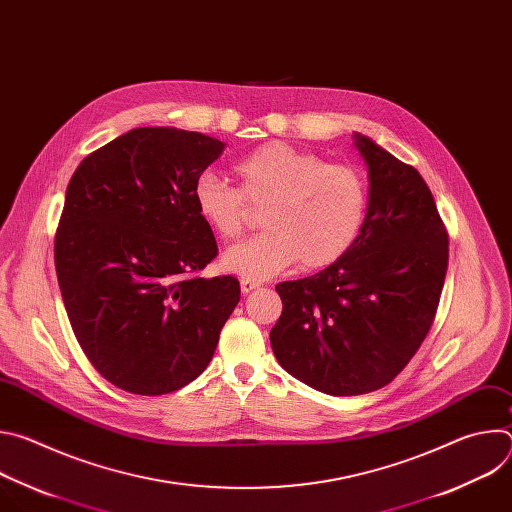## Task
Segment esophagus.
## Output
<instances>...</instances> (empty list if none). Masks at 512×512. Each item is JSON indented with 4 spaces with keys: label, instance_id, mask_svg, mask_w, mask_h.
Returning <instances> with one entry per match:
<instances>
[{
    "label": "esophagus",
    "instance_id": "34e87169",
    "mask_svg": "<svg viewBox=\"0 0 512 512\" xmlns=\"http://www.w3.org/2000/svg\"><path fill=\"white\" fill-rule=\"evenodd\" d=\"M259 287H261L259 281H253V279H247V277L241 279V291H243V294H251L253 289H259Z\"/></svg>",
    "mask_w": 512,
    "mask_h": 512
}]
</instances>
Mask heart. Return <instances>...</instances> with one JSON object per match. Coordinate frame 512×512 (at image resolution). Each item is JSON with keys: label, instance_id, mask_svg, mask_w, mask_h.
<instances>
[{"label": "heart", "instance_id": "1", "mask_svg": "<svg viewBox=\"0 0 512 512\" xmlns=\"http://www.w3.org/2000/svg\"><path fill=\"white\" fill-rule=\"evenodd\" d=\"M239 188L212 172L196 178L192 198L198 216L223 239L247 227V202L263 206L261 235L231 247L225 269L263 281L300 261L322 269L340 261L354 245L369 206L362 172L348 164H326L310 150L271 141L235 164Z\"/></svg>", "mask_w": 512, "mask_h": 512}]
</instances>
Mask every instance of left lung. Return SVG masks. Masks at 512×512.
Segmentation results:
<instances>
[{
    "label": "left lung",
    "mask_w": 512,
    "mask_h": 512,
    "mask_svg": "<svg viewBox=\"0 0 512 512\" xmlns=\"http://www.w3.org/2000/svg\"><path fill=\"white\" fill-rule=\"evenodd\" d=\"M369 206L350 251L312 277L275 285L283 310L269 340L281 367L316 391L389 385L425 340L448 271V231L419 172L367 135Z\"/></svg>",
    "instance_id": "obj_1"
}]
</instances>
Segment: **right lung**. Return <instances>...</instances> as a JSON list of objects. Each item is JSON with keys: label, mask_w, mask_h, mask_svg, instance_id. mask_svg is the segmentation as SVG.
I'll return each mask as SVG.
<instances>
[{"label": "right lung", "mask_w": 512, "mask_h": 512, "mask_svg": "<svg viewBox=\"0 0 512 512\" xmlns=\"http://www.w3.org/2000/svg\"><path fill=\"white\" fill-rule=\"evenodd\" d=\"M223 150L196 131L137 127L68 182L54 239L62 302L93 367L133 395L192 383L241 300L233 275H198L218 247L192 188Z\"/></svg>", "instance_id": "add662e5"}]
</instances>
